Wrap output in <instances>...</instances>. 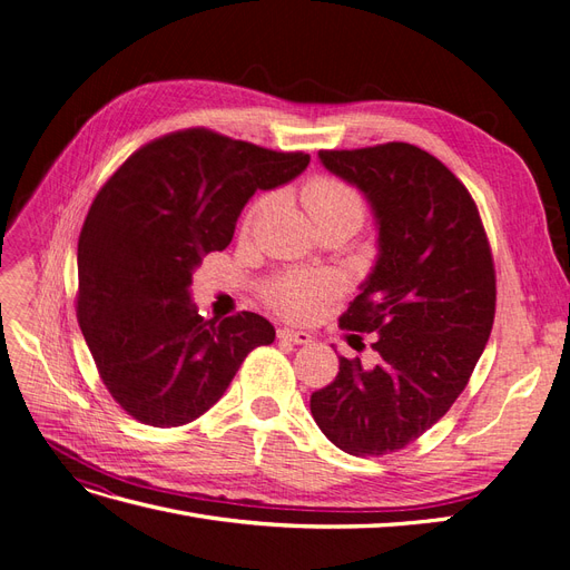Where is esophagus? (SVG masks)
<instances>
[{
	"label": "esophagus",
	"mask_w": 570,
	"mask_h": 570,
	"mask_svg": "<svg viewBox=\"0 0 570 570\" xmlns=\"http://www.w3.org/2000/svg\"><path fill=\"white\" fill-rule=\"evenodd\" d=\"M278 337L285 340V342H292V344H308V342H312V335L304 333V331H292V327H281Z\"/></svg>",
	"instance_id": "obj_1"
}]
</instances>
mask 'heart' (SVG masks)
I'll list each match as a JSON object with an SVG mask.
<instances>
[{
  "mask_svg": "<svg viewBox=\"0 0 570 570\" xmlns=\"http://www.w3.org/2000/svg\"><path fill=\"white\" fill-rule=\"evenodd\" d=\"M299 199L316 228L335 220H352L354 226H358L364 218V199H361L358 189L335 176L308 178L299 189ZM264 204V199H254L247 206L243 216L245 235L256 226ZM262 292L264 302L275 314L302 323L314 318L327 302L340 297L342 281L331 271H285L271 278Z\"/></svg>",
  "mask_w": 570,
  "mask_h": 570,
  "instance_id": "obj_1",
  "label": "heart"
}]
</instances>
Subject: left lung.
<instances>
[{
    "mask_svg": "<svg viewBox=\"0 0 570 570\" xmlns=\"http://www.w3.org/2000/svg\"><path fill=\"white\" fill-rule=\"evenodd\" d=\"M318 157L371 202L381 254L340 316L342 331L375 333V364L340 356L335 381L312 394V416L342 452L383 456L419 440L469 385L494 323L492 249L471 193L425 149L387 142Z\"/></svg>",
    "mask_w": 570,
    "mask_h": 570,
    "instance_id": "8db88e82",
    "label": "left lung"
}]
</instances>
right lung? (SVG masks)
<instances>
[{
  "label": "right lung",
  "instance_id": "right-lung-1",
  "mask_svg": "<svg viewBox=\"0 0 570 570\" xmlns=\"http://www.w3.org/2000/svg\"><path fill=\"white\" fill-rule=\"evenodd\" d=\"M312 157L209 128L147 142L101 185L78 239L76 314L101 383L154 428L199 419L247 354L275 337L258 314L204 318L189 302L202 256L223 252L256 189L297 178Z\"/></svg>",
  "mask_w": 570,
  "mask_h": 570
}]
</instances>
